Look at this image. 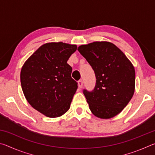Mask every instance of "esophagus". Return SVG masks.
Wrapping results in <instances>:
<instances>
[{
  "label": "esophagus",
  "mask_w": 155,
  "mask_h": 155,
  "mask_svg": "<svg viewBox=\"0 0 155 155\" xmlns=\"http://www.w3.org/2000/svg\"><path fill=\"white\" fill-rule=\"evenodd\" d=\"M78 87H79V88H82L83 87V82L82 80H79L78 81Z\"/></svg>",
  "instance_id": "34e87169"
}]
</instances>
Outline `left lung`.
<instances>
[{"label": "left lung", "mask_w": 155, "mask_h": 155, "mask_svg": "<svg viewBox=\"0 0 155 155\" xmlns=\"http://www.w3.org/2000/svg\"><path fill=\"white\" fill-rule=\"evenodd\" d=\"M78 51L94 70L96 85L83 92L95 116L109 119L121 112L135 91V72L125 54L107 41L81 45Z\"/></svg>", "instance_id": "1"}]
</instances>
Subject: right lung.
I'll return each instance as SVG.
<instances>
[{
	"instance_id": "1",
	"label": "right lung",
	"mask_w": 155,
	"mask_h": 155,
	"mask_svg": "<svg viewBox=\"0 0 155 155\" xmlns=\"http://www.w3.org/2000/svg\"><path fill=\"white\" fill-rule=\"evenodd\" d=\"M77 48L63 42L45 44L22 68L20 82L26 99L47 117H59L70 109L78 83L67 61Z\"/></svg>"
}]
</instances>
